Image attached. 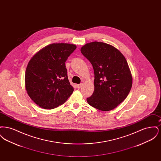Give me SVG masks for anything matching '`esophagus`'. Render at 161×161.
Segmentation results:
<instances>
[{
    "mask_svg": "<svg viewBox=\"0 0 161 161\" xmlns=\"http://www.w3.org/2000/svg\"><path fill=\"white\" fill-rule=\"evenodd\" d=\"M83 83H80V84H77V87H78V89H80V88H81V87L83 86Z\"/></svg>",
    "mask_w": 161,
    "mask_h": 161,
    "instance_id": "esophagus-1",
    "label": "esophagus"
}]
</instances>
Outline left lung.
<instances>
[{
    "mask_svg": "<svg viewBox=\"0 0 161 161\" xmlns=\"http://www.w3.org/2000/svg\"><path fill=\"white\" fill-rule=\"evenodd\" d=\"M81 53L92 64L94 91L87 98L89 105L109 111L125 100L132 86V76L125 58L110 45L94 42L81 48Z\"/></svg>",
    "mask_w": 161,
    "mask_h": 161,
    "instance_id": "obj_1",
    "label": "left lung"
}]
</instances>
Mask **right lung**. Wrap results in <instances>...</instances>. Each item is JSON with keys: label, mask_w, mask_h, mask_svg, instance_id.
<instances>
[{"label": "right lung", "mask_w": 161, "mask_h": 161, "mask_svg": "<svg viewBox=\"0 0 161 161\" xmlns=\"http://www.w3.org/2000/svg\"><path fill=\"white\" fill-rule=\"evenodd\" d=\"M77 46L53 43L39 51L29 61L25 87L31 100L40 107L53 109L64 104L74 91L65 62Z\"/></svg>", "instance_id": "obj_1"}]
</instances>
